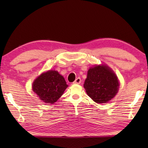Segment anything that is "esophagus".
<instances>
[{
    "instance_id": "obj_1",
    "label": "esophagus",
    "mask_w": 148,
    "mask_h": 148,
    "mask_svg": "<svg viewBox=\"0 0 148 148\" xmlns=\"http://www.w3.org/2000/svg\"><path fill=\"white\" fill-rule=\"evenodd\" d=\"M81 82V78H80V77H77V79H76V80H75V81H74L73 83H74V84H80Z\"/></svg>"
}]
</instances>
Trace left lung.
I'll use <instances>...</instances> for the list:
<instances>
[{
  "instance_id": "left-lung-1",
  "label": "left lung",
  "mask_w": 148,
  "mask_h": 148,
  "mask_svg": "<svg viewBox=\"0 0 148 148\" xmlns=\"http://www.w3.org/2000/svg\"><path fill=\"white\" fill-rule=\"evenodd\" d=\"M84 88L91 99L97 103H106L118 93L119 82L116 74L108 66L90 68Z\"/></svg>"
}]
</instances>
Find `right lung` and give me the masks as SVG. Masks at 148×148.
<instances>
[{"label":"right lung","instance_id":"add662e5","mask_svg":"<svg viewBox=\"0 0 148 148\" xmlns=\"http://www.w3.org/2000/svg\"><path fill=\"white\" fill-rule=\"evenodd\" d=\"M67 86L64 77L57 71H49L34 81L32 89L43 102L53 103L62 95Z\"/></svg>","mask_w":148,"mask_h":148}]
</instances>
